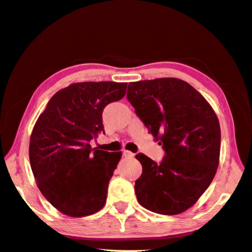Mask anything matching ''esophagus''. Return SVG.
Returning <instances> with one entry per match:
<instances>
[{
	"label": "esophagus",
	"mask_w": 252,
	"mask_h": 252,
	"mask_svg": "<svg viewBox=\"0 0 252 252\" xmlns=\"http://www.w3.org/2000/svg\"><path fill=\"white\" fill-rule=\"evenodd\" d=\"M123 156H125V157L130 158V157H133V154L129 150H125V151H123Z\"/></svg>",
	"instance_id": "34e87169"
}]
</instances>
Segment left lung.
I'll return each instance as SVG.
<instances>
[{
  "label": "left lung",
  "mask_w": 252,
  "mask_h": 252,
  "mask_svg": "<svg viewBox=\"0 0 252 252\" xmlns=\"http://www.w3.org/2000/svg\"><path fill=\"white\" fill-rule=\"evenodd\" d=\"M126 98L165 150L160 163L135 156L142 165L134 185L138 202L158 214L185 212L217 173L221 147L217 114L193 86L178 78L129 83Z\"/></svg>",
  "instance_id": "8db88e82"
}]
</instances>
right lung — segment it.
<instances>
[{"label": "right lung", "instance_id": "add662e5", "mask_svg": "<svg viewBox=\"0 0 252 252\" xmlns=\"http://www.w3.org/2000/svg\"><path fill=\"white\" fill-rule=\"evenodd\" d=\"M126 83H75L58 91L39 115L29 158L38 189L59 212L82 218L98 212L122 153L92 149L104 133V107L126 95Z\"/></svg>", "mask_w": 252, "mask_h": 252}]
</instances>
